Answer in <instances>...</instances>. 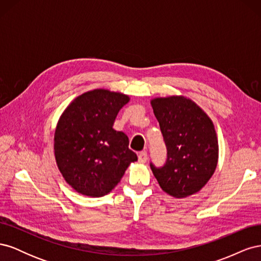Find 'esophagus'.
<instances>
[{"label": "esophagus", "mask_w": 261, "mask_h": 261, "mask_svg": "<svg viewBox=\"0 0 261 261\" xmlns=\"http://www.w3.org/2000/svg\"><path fill=\"white\" fill-rule=\"evenodd\" d=\"M147 156H148V154H147L146 151L139 152V153H138V161H139L140 163H145V162L147 161Z\"/></svg>", "instance_id": "1"}]
</instances>
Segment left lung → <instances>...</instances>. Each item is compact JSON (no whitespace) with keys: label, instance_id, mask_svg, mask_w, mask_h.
<instances>
[{"label":"left lung","instance_id":"obj_1","mask_svg":"<svg viewBox=\"0 0 261 261\" xmlns=\"http://www.w3.org/2000/svg\"><path fill=\"white\" fill-rule=\"evenodd\" d=\"M151 106L167 147V160L162 167L150 162L158 183L175 198L199 192L218 163L219 146L213 123L185 97L155 98Z\"/></svg>","mask_w":261,"mask_h":261}]
</instances>
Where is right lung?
<instances>
[{
	"label": "right lung",
	"instance_id": "add662e5",
	"mask_svg": "<svg viewBox=\"0 0 261 261\" xmlns=\"http://www.w3.org/2000/svg\"><path fill=\"white\" fill-rule=\"evenodd\" d=\"M128 96L106 89L83 93L60 117L54 154L60 172L76 192L90 197L110 193L123 177L136 153L128 137L113 129Z\"/></svg>",
	"mask_w": 261,
	"mask_h": 261
}]
</instances>
